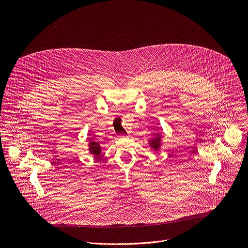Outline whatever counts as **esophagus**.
Wrapping results in <instances>:
<instances>
[{"label": "esophagus", "mask_w": 248, "mask_h": 248, "mask_svg": "<svg viewBox=\"0 0 248 248\" xmlns=\"http://www.w3.org/2000/svg\"><path fill=\"white\" fill-rule=\"evenodd\" d=\"M121 138H124V137H125V135H122V136H120Z\"/></svg>", "instance_id": "1"}]
</instances>
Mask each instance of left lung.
<instances>
[{
    "mask_svg": "<svg viewBox=\"0 0 248 248\" xmlns=\"http://www.w3.org/2000/svg\"><path fill=\"white\" fill-rule=\"evenodd\" d=\"M158 135V134H157ZM160 140H161V136H160V134L158 135V136H155L153 139H151L150 140V142H149V145L156 151V150H158L159 149V147H160Z\"/></svg>",
    "mask_w": 248,
    "mask_h": 248,
    "instance_id": "left-lung-1",
    "label": "left lung"
}]
</instances>
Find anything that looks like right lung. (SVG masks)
<instances>
[{"instance_id": "1", "label": "right lung", "mask_w": 248, "mask_h": 248, "mask_svg": "<svg viewBox=\"0 0 248 248\" xmlns=\"http://www.w3.org/2000/svg\"><path fill=\"white\" fill-rule=\"evenodd\" d=\"M89 152L93 155H95L96 157L100 155L101 153V147L99 145V143L95 142V141H90L89 143Z\"/></svg>"}]
</instances>
